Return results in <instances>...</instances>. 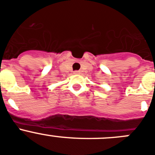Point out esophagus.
Wrapping results in <instances>:
<instances>
[{
    "label": "esophagus",
    "mask_w": 155,
    "mask_h": 155,
    "mask_svg": "<svg viewBox=\"0 0 155 155\" xmlns=\"http://www.w3.org/2000/svg\"><path fill=\"white\" fill-rule=\"evenodd\" d=\"M74 74H80V72L79 71H74Z\"/></svg>",
    "instance_id": "1"
}]
</instances>
